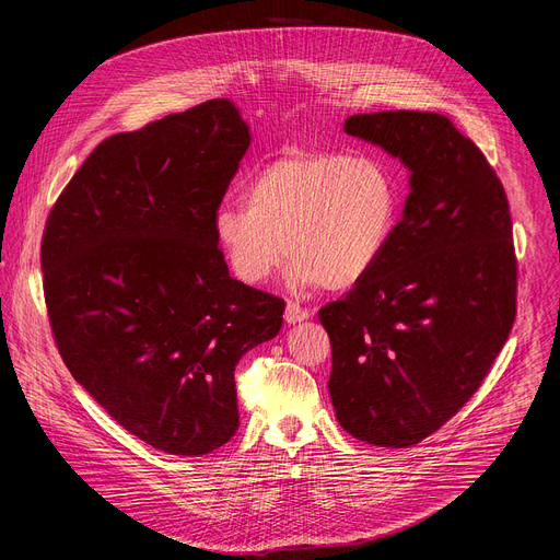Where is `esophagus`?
<instances>
[{"label":"esophagus","mask_w":560,"mask_h":560,"mask_svg":"<svg viewBox=\"0 0 560 560\" xmlns=\"http://www.w3.org/2000/svg\"><path fill=\"white\" fill-rule=\"evenodd\" d=\"M312 316V310H307V307H301L299 303H288L285 305V322L288 324H299V322H305V318H310Z\"/></svg>","instance_id":"obj_1"}]
</instances>
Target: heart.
I'll return each instance as SVG.
<instances>
[{"label": "heart", "instance_id": "obj_1", "mask_svg": "<svg viewBox=\"0 0 560 560\" xmlns=\"http://www.w3.org/2000/svg\"><path fill=\"white\" fill-rule=\"evenodd\" d=\"M401 214L392 171L372 154L288 148L246 190V206L221 203L217 244L244 283H264L283 255L294 288L348 290L385 255Z\"/></svg>", "mask_w": 560, "mask_h": 560}]
</instances>
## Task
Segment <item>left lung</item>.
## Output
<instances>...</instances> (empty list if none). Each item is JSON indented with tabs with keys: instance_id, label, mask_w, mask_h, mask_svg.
Segmentation results:
<instances>
[{
	"instance_id": "8db88e82",
	"label": "left lung",
	"mask_w": 560,
	"mask_h": 560,
	"mask_svg": "<svg viewBox=\"0 0 560 560\" xmlns=\"http://www.w3.org/2000/svg\"><path fill=\"white\" fill-rule=\"evenodd\" d=\"M343 130L401 159L410 195L374 270L318 310L328 387L348 434L408 447L469 401L510 337V203L486 154L439 113L352 115Z\"/></svg>"
}]
</instances>
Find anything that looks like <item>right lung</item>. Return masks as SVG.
<instances>
[{
	"label": "right lung",
	"mask_w": 560,
	"mask_h": 560,
	"mask_svg": "<svg viewBox=\"0 0 560 560\" xmlns=\"http://www.w3.org/2000/svg\"><path fill=\"white\" fill-rule=\"evenodd\" d=\"M248 145L230 100L113 135L46 221L44 296L66 368L168 454L234 436V368L283 324V299L232 279L212 230Z\"/></svg>",
	"instance_id": "obj_1"
}]
</instances>
